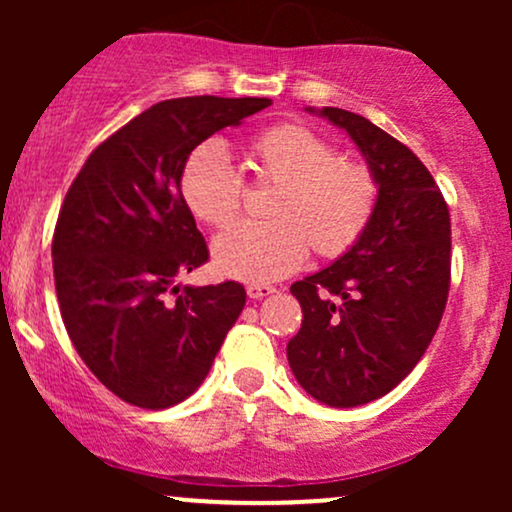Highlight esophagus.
<instances>
[{"mask_svg":"<svg viewBox=\"0 0 512 512\" xmlns=\"http://www.w3.org/2000/svg\"><path fill=\"white\" fill-rule=\"evenodd\" d=\"M274 291H276L274 286H267V284H250V286H248V296L252 298V301H257V298L272 296Z\"/></svg>","mask_w":512,"mask_h":512,"instance_id":"obj_1","label":"esophagus"}]
</instances>
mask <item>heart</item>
Returning <instances> with one entry per match:
<instances>
[{"label":"heart","instance_id":"1","mask_svg":"<svg viewBox=\"0 0 512 512\" xmlns=\"http://www.w3.org/2000/svg\"><path fill=\"white\" fill-rule=\"evenodd\" d=\"M248 170L255 182L274 185L267 226H233L211 245L216 272L228 279H281L301 267L308 248L317 257H339L354 248L373 219L378 182L363 163L337 158L332 144L313 129L284 122L250 139ZM180 197L207 226L226 228L240 211L238 173L216 146L187 154Z\"/></svg>","mask_w":512,"mask_h":512}]
</instances>
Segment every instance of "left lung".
Returning <instances> with one entry per match:
<instances>
[{
    "mask_svg": "<svg viewBox=\"0 0 512 512\" xmlns=\"http://www.w3.org/2000/svg\"><path fill=\"white\" fill-rule=\"evenodd\" d=\"M344 129L378 182L363 236L291 286L303 308L286 346L298 385L327 407L387 395L421 361L450 289V214L436 180L402 142L342 108H305Z\"/></svg>",
    "mask_w": 512,
    "mask_h": 512,
    "instance_id": "left-lung-1",
    "label": "left lung"
}]
</instances>
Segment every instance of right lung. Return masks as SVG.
Segmentation results:
<instances>
[{
	"label": "right lung",
	"mask_w": 512,
	"mask_h": 512,
	"mask_svg": "<svg viewBox=\"0 0 512 512\" xmlns=\"http://www.w3.org/2000/svg\"><path fill=\"white\" fill-rule=\"evenodd\" d=\"M267 105L216 96L151 105L88 156L64 197L52 238L64 327L88 370L134 407L190 397L245 308L236 281L180 291L209 250L178 180L192 149Z\"/></svg>",
	"instance_id": "right-lung-1"
}]
</instances>
